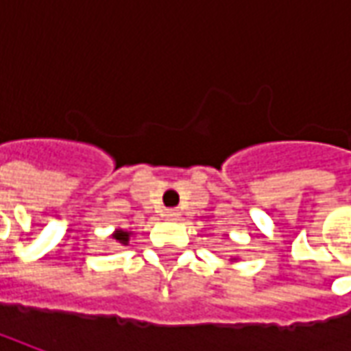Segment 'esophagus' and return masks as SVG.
Here are the masks:
<instances>
[{
    "instance_id": "obj_1",
    "label": "esophagus",
    "mask_w": 351,
    "mask_h": 351,
    "mask_svg": "<svg viewBox=\"0 0 351 351\" xmlns=\"http://www.w3.org/2000/svg\"><path fill=\"white\" fill-rule=\"evenodd\" d=\"M180 217H182V213H180L178 209L164 210V219H166V221H180Z\"/></svg>"
}]
</instances>
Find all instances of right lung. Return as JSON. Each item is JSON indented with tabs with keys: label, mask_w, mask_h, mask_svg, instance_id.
<instances>
[{
	"label": "right lung",
	"mask_w": 351,
	"mask_h": 351,
	"mask_svg": "<svg viewBox=\"0 0 351 351\" xmlns=\"http://www.w3.org/2000/svg\"><path fill=\"white\" fill-rule=\"evenodd\" d=\"M128 232H125V230H117L115 234H113V238H115L117 242H119V244H123V246H127L128 244Z\"/></svg>",
	"instance_id": "obj_1"
}]
</instances>
